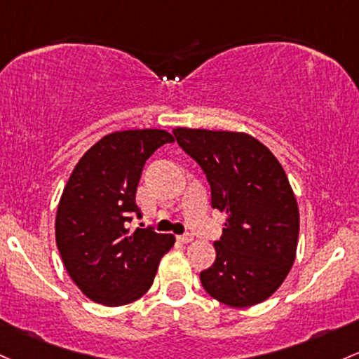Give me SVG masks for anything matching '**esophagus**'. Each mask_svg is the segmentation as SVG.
Wrapping results in <instances>:
<instances>
[{
  "label": "esophagus",
  "instance_id": "34e87169",
  "mask_svg": "<svg viewBox=\"0 0 359 359\" xmlns=\"http://www.w3.org/2000/svg\"><path fill=\"white\" fill-rule=\"evenodd\" d=\"M177 240H179L180 243H189V242H192V240H194V237H192L191 233H186V235H179Z\"/></svg>",
  "mask_w": 359,
  "mask_h": 359
}]
</instances>
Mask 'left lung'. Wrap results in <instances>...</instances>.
Listing matches in <instances>:
<instances>
[{
    "label": "left lung",
    "mask_w": 359,
    "mask_h": 359,
    "mask_svg": "<svg viewBox=\"0 0 359 359\" xmlns=\"http://www.w3.org/2000/svg\"><path fill=\"white\" fill-rule=\"evenodd\" d=\"M173 135L206 173L211 206L226 215L215 262L199 276L204 290L237 309L267 300L293 266L300 231L281 163L245 133L177 128Z\"/></svg>",
    "instance_id": "left-lung-1"
}]
</instances>
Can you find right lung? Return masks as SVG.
Returning a JSON list of instances; mask_svg holds the SVG:
<instances>
[{"instance_id": "right-lung-1", "label": "right lung", "mask_w": 359, "mask_h": 359, "mask_svg": "<svg viewBox=\"0 0 359 359\" xmlns=\"http://www.w3.org/2000/svg\"><path fill=\"white\" fill-rule=\"evenodd\" d=\"M173 136L163 129L117 131L81 156L59 199L56 243L74 285L92 302L121 306L151 288L175 237L126 224L141 218L136 189L144 163Z\"/></svg>"}]
</instances>
